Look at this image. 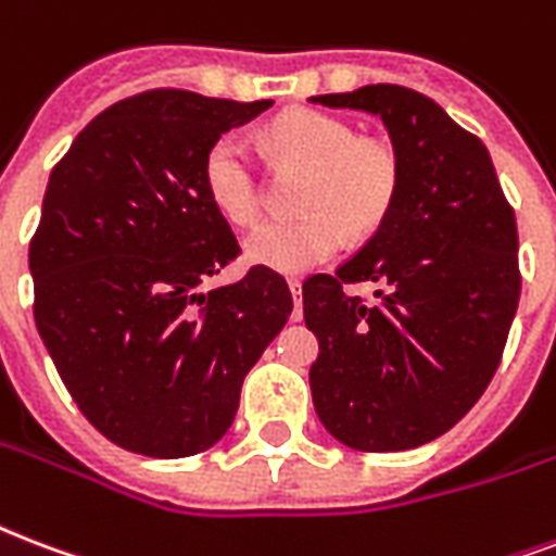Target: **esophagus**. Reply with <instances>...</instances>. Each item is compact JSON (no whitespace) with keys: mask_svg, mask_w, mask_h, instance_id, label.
<instances>
[{"mask_svg":"<svg viewBox=\"0 0 556 556\" xmlns=\"http://www.w3.org/2000/svg\"><path fill=\"white\" fill-rule=\"evenodd\" d=\"M288 288H291V296H294V320H300V317H303V312H300V279H288Z\"/></svg>","mask_w":556,"mask_h":556,"instance_id":"34e87169","label":"esophagus"}]
</instances>
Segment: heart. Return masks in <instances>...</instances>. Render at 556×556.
<instances>
[{
  "mask_svg": "<svg viewBox=\"0 0 556 556\" xmlns=\"http://www.w3.org/2000/svg\"><path fill=\"white\" fill-rule=\"evenodd\" d=\"M270 139L286 160L312 168L294 222L262 224L248 236V256L282 274H303L344 244L346 232L376 230L391 212L402 184L396 148L358 137L350 122L317 110H294L274 122ZM203 186L215 210L232 224H253L262 210V184L250 139L224 134L203 156Z\"/></svg>",
  "mask_w": 556,
  "mask_h": 556,
  "instance_id": "obj_1",
  "label": "heart"
}]
</instances>
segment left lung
<instances>
[{
    "instance_id": "left-lung-1",
    "label": "left lung",
    "mask_w": 556,
    "mask_h": 556,
    "mask_svg": "<svg viewBox=\"0 0 556 556\" xmlns=\"http://www.w3.org/2000/svg\"><path fill=\"white\" fill-rule=\"evenodd\" d=\"M379 116L402 163L379 230L334 274L303 282L308 370L326 431L358 452H405L466 417L502 362L519 306V236L484 142L396 84L315 96ZM350 281H379L376 304Z\"/></svg>"
}]
</instances>
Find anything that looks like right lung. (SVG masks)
<instances>
[{
  "mask_svg": "<svg viewBox=\"0 0 556 556\" xmlns=\"http://www.w3.org/2000/svg\"><path fill=\"white\" fill-rule=\"evenodd\" d=\"M270 104L139 92L52 168L28 248L34 324L80 414L127 452L189 457L218 443L294 308L268 265L203 291L241 253L203 156Z\"/></svg>",
  "mask_w": 556,
  "mask_h": 556,
  "instance_id": "1",
  "label": "right lung"
}]
</instances>
